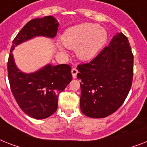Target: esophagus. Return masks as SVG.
<instances>
[{
	"label": "esophagus",
	"instance_id": "34e87169",
	"mask_svg": "<svg viewBox=\"0 0 147 147\" xmlns=\"http://www.w3.org/2000/svg\"><path fill=\"white\" fill-rule=\"evenodd\" d=\"M78 72V69H76V68H73V69H71V74H72V77H73L74 78H76Z\"/></svg>",
	"mask_w": 147,
	"mask_h": 147
}]
</instances>
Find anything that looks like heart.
I'll return each instance as SVG.
<instances>
[{
  "label": "heart",
  "instance_id": "b5f03b06",
  "mask_svg": "<svg viewBox=\"0 0 147 147\" xmlns=\"http://www.w3.org/2000/svg\"><path fill=\"white\" fill-rule=\"evenodd\" d=\"M61 40L68 48H78L77 54L81 59L90 60L107 42V33L98 24L85 23L66 30Z\"/></svg>",
  "mask_w": 147,
  "mask_h": 147
}]
</instances>
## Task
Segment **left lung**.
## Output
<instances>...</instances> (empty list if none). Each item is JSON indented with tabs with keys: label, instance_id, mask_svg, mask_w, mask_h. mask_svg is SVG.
Wrapping results in <instances>:
<instances>
[{
	"label": "left lung",
	"instance_id": "8db88e82",
	"mask_svg": "<svg viewBox=\"0 0 147 147\" xmlns=\"http://www.w3.org/2000/svg\"><path fill=\"white\" fill-rule=\"evenodd\" d=\"M77 69L82 112L92 118L112 114L123 105L132 85L134 55L127 37L117 33L96 57Z\"/></svg>",
	"mask_w": 147,
	"mask_h": 147
}]
</instances>
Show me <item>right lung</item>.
<instances>
[{
  "mask_svg": "<svg viewBox=\"0 0 147 147\" xmlns=\"http://www.w3.org/2000/svg\"><path fill=\"white\" fill-rule=\"evenodd\" d=\"M59 23L47 16L29 21L13 40L7 62L10 89L19 107L31 117L44 119L57 110L59 94L72 79L69 65H47L34 73L25 74L17 69L12 51L20 43L36 36L55 37Z\"/></svg>",
  "mask_w": 147,
  "mask_h": 147,
  "instance_id": "add662e5",
  "label": "right lung"
}]
</instances>
